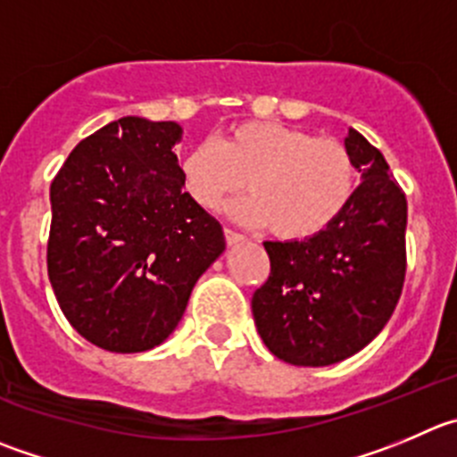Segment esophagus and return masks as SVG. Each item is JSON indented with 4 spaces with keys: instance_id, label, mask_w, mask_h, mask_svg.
<instances>
[{
    "instance_id": "obj_1",
    "label": "esophagus",
    "mask_w": 457,
    "mask_h": 457,
    "mask_svg": "<svg viewBox=\"0 0 457 457\" xmlns=\"http://www.w3.org/2000/svg\"><path fill=\"white\" fill-rule=\"evenodd\" d=\"M224 237H226V245H228V246L240 245V242H245V240H246V237L242 236V233L231 231V228H226V231H224Z\"/></svg>"
}]
</instances>
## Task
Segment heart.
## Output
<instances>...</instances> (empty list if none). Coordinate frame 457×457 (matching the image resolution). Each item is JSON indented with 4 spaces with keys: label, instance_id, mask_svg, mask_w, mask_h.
<instances>
[{
    "label": "heart",
    "instance_id": "1",
    "mask_svg": "<svg viewBox=\"0 0 457 457\" xmlns=\"http://www.w3.org/2000/svg\"><path fill=\"white\" fill-rule=\"evenodd\" d=\"M184 190L195 204L215 211L249 188L231 208L240 221L271 226L285 240L323 233L352 202L356 166L337 138L273 120H245L215 143H199L179 159Z\"/></svg>",
    "mask_w": 457,
    "mask_h": 457
}]
</instances>
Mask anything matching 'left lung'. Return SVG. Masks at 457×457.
<instances>
[{
    "mask_svg": "<svg viewBox=\"0 0 457 457\" xmlns=\"http://www.w3.org/2000/svg\"><path fill=\"white\" fill-rule=\"evenodd\" d=\"M345 147L361 184L323 233L264 242L271 273L251 310L260 338L291 366L343 361L384 329L406 276V195L366 137L350 128Z\"/></svg>",
    "mask_w": 457,
    "mask_h": 457,
    "instance_id": "8db88e82",
    "label": "left lung"
}]
</instances>
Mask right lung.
Instances as JSON below:
<instances>
[{
	"mask_svg": "<svg viewBox=\"0 0 457 457\" xmlns=\"http://www.w3.org/2000/svg\"><path fill=\"white\" fill-rule=\"evenodd\" d=\"M181 134L175 120L123 116L78 143L51 184V287L103 350L161 345L226 249L220 221L181 184Z\"/></svg>",
	"mask_w": 457,
	"mask_h": 457,
	"instance_id": "1",
	"label": "right lung"
}]
</instances>
